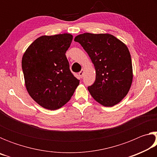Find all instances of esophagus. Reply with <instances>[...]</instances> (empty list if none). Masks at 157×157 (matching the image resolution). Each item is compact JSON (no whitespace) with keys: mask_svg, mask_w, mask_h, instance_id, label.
<instances>
[{"mask_svg":"<svg viewBox=\"0 0 157 157\" xmlns=\"http://www.w3.org/2000/svg\"><path fill=\"white\" fill-rule=\"evenodd\" d=\"M84 71L83 70V69H82L80 72L79 73V76L81 77V78H82V77H83V75H84Z\"/></svg>","mask_w":157,"mask_h":157,"instance_id":"34e87169","label":"esophagus"}]
</instances>
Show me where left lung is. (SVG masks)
Masks as SVG:
<instances>
[{"label": "left lung", "instance_id": "obj_1", "mask_svg": "<svg viewBox=\"0 0 157 157\" xmlns=\"http://www.w3.org/2000/svg\"><path fill=\"white\" fill-rule=\"evenodd\" d=\"M95 69V81L88 90L98 103L113 107L128 94L132 83L131 55L124 43L110 34L84 33L75 36Z\"/></svg>", "mask_w": 157, "mask_h": 157}]
</instances>
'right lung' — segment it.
Returning a JSON list of instances; mask_svg holds the SVG:
<instances>
[{
    "instance_id": "1",
    "label": "right lung",
    "mask_w": 157,
    "mask_h": 157,
    "mask_svg": "<svg viewBox=\"0 0 157 157\" xmlns=\"http://www.w3.org/2000/svg\"><path fill=\"white\" fill-rule=\"evenodd\" d=\"M72 40L73 35L67 33L41 36L23 55L26 89L36 103L47 109L63 107L79 84L71 73L65 54Z\"/></svg>"
}]
</instances>
